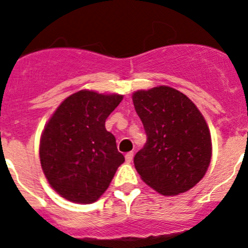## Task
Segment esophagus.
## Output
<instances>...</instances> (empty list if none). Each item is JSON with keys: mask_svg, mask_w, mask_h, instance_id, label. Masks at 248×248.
<instances>
[{"mask_svg": "<svg viewBox=\"0 0 248 248\" xmlns=\"http://www.w3.org/2000/svg\"><path fill=\"white\" fill-rule=\"evenodd\" d=\"M132 159H134V152H129L126 155H125V161L127 163L131 162Z\"/></svg>", "mask_w": 248, "mask_h": 248, "instance_id": "obj_1", "label": "esophagus"}]
</instances>
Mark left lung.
Listing matches in <instances>:
<instances>
[{"label": "left lung", "mask_w": 248, "mask_h": 248, "mask_svg": "<svg viewBox=\"0 0 248 248\" xmlns=\"http://www.w3.org/2000/svg\"><path fill=\"white\" fill-rule=\"evenodd\" d=\"M147 142L134 157L147 185L165 196L192 188L211 160V137L205 119L181 92L167 86L132 94Z\"/></svg>", "instance_id": "8db88e82"}]
</instances>
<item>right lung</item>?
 Listing matches in <instances>:
<instances>
[{
    "label": "right lung",
    "mask_w": 248,
    "mask_h": 248,
    "mask_svg": "<svg viewBox=\"0 0 248 248\" xmlns=\"http://www.w3.org/2000/svg\"><path fill=\"white\" fill-rule=\"evenodd\" d=\"M122 100L119 94L85 89L68 96L47 122L40 139V163L51 187L65 200L95 202L125 161L105 127Z\"/></svg>",
    "instance_id": "right-lung-1"
}]
</instances>
